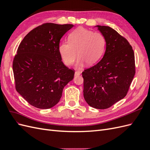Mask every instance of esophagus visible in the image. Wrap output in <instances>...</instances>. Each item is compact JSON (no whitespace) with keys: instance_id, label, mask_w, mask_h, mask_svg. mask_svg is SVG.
<instances>
[{"instance_id":"34e87169","label":"esophagus","mask_w":150,"mask_h":150,"mask_svg":"<svg viewBox=\"0 0 150 150\" xmlns=\"http://www.w3.org/2000/svg\"><path fill=\"white\" fill-rule=\"evenodd\" d=\"M80 74H81V72H80V71H75V72H74V76H79Z\"/></svg>"}]
</instances>
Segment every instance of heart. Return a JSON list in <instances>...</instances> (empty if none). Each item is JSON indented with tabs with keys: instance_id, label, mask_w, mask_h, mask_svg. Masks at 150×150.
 <instances>
[{
	"instance_id": "1",
	"label": "heart",
	"mask_w": 150,
	"mask_h": 150,
	"mask_svg": "<svg viewBox=\"0 0 150 150\" xmlns=\"http://www.w3.org/2000/svg\"><path fill=\"white\" fill-rule=\"evenodd\" d=\"M68 39L69 41H62L59 46L60 56L67 66L73 64L78 56L77 66H82L84 62L89 65L94 64L101 57L106 45L103 34L82 27L72 31Z\"/></svg>"
}]
</instances>
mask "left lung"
<instances>
[{"label":"left lung","mask_w":150,"mask_h":150,"mask_svg":"<svg viewBox=\"0 0 150 150\" xmlns=\"http://www.w3.org/2000/svg\"><path fill=\"white\" fill-rule=\"evenodd\" d=\"M106 39L102 59L85 69L83 95L90 106L104 110L123 99L135 74L134 54L125 38L109 26L96 25Z\"/></svg>","instance_id":"obj_1"}]
</instances>
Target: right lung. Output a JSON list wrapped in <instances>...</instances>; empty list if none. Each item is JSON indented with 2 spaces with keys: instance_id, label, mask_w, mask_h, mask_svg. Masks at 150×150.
Wrapping results in <instances>:
<instances>
[{
  "instance_id": "right-lung-1",
  "label": "right lung",
  "mask_w": 150,
  "mask_h": 150,
  "mask_svg": "<svg viewBox=\"0 0 150 150\" xmlns=\"http://www.w3.org/2000/svg\"><path fill=\"white\" fill-rule=\"evenodd\" d=\"M72 24L46 23L30 31L22 40L13 61L17 91L30 105L49 109L62 96L74 71L61 61L60 40Z\"/></svg>"
}]
</instances>
